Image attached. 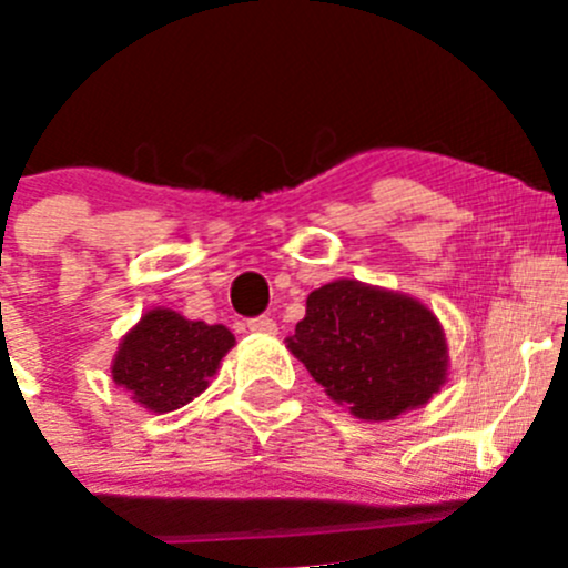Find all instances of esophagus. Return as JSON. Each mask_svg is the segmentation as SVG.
<instances>
[{"mask_svg":"<svg viewBox=\"0 0 568 568\" xmlns=\"http://www.w3.org/2000/svg\"><path fill=\"white\" fill-rule=\"evenodd\" d=\"M250 333H261V335H274L277 333V322L272 316H255L246 322Z\"/></svg>","mask_w":568,"mask_h":568,"instance_id":"obj_1","label":"esophagus"}]
</instances>
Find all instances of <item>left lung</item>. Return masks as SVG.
<instances>
[{"instance_id": "left-lung-1", "label": "left lung", "mask_w": 568, "mask_h": 568, "mask_svg": "<svg viewBox=\"0 0 568 568\" xmlns=\"http://www.w3.org/2000/svg\"><path fill=\"white\" fill-rule=\"evenodd\" d=\"M285 346L329 399L366 422L416 410L447 383L449 352L436 313L357 280L311 291L305 318Z\"/></svg>"}]
</instances>
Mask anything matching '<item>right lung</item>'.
<instances>
[{
    "label": "right lung",
    "mask_w": 568,
    "mask_h": 568,
    "mask_svg": "<svg viewBox=\"0 0 568 568\" xmlns=\"http://www.w3.org/2000/svg\"><path fill=\"white\" fill-rule=\"evenodd\" d=\"M233 346L235 335L224 324L191 322L172 307H152L121 338L110 372L138 405L169 413L211 385Z\"/></svg>",
    "instance_id": "1"
}]
</instances>
